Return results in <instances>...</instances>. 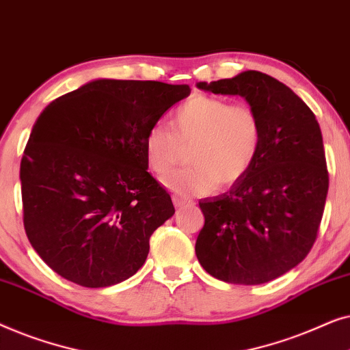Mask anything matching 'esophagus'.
Here are the masks:
<instances>
[{"mask_svg":"<svg viewBox=\"0 0 350 350\" xmlns=\"http://www.w3.org/2000/svg\"><path fill=\"white\" fill-rule=\"evenodd\" d=\"M174 204H175L176 208H181V207H183V205L186 204V200L178 198V196H174Z\"/></svg>","mask_w":350,"mask_h":350,"instance_id":"obj_1","label":"esophagus"}]
</instances>
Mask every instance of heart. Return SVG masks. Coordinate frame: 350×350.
<instances>
[{
  "label": "heart",
  "instance_id": "b5f03b06",
  "mask_svg": "<svg viewBox=\"0 0 350 350\" xmlns=\"http://www.w3.org/2000/svg\"><path fill=\"white\" fill-rule=\"evenodd\" d=\"M172 131L156 124L145 137L150 169L165 175L178 164L189 146V167L162 180L181 196L210 193L215 186L229 188L248 174L262 145L260 113L248 103L196 94L172 114Z\"/></svg>",
  "mask_w": 350,
  "mask_h": 350
}]
</instances>
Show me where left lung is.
Wrapping results in <instances>:
<instances>
[{"label": "left lung", "instance_id": "left-lung-1", "mask_svg": "<svg viewBox=\"0 0 350 350\" xmlns=\"http://www.w3.org/2000/svg\"><path fill=\"white\" fill-rule=\"evenodd\" d=\"M198 88L245 98L261 116L262 145L228 193L199 200L196 255L215 279L266 284L298 266L317 239L329 183L320 126L293 90L261 71Z\"/></svg>", "mask_w": 350, "mask_h": 350}]
</instances>
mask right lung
Wrapping results in <instances>:
<instances>
[{"label":"right lung","instance_id":"obj_1","mask_svg":"<svg viewBox=\"0 0 350 350\" xmlns=\"http://www.w3.org/2000/svg\"><path fill=\"white\" fill-rule=\"evenodd\" d=\"M189 85L98 79L40 114L21 162L23 226L52 271L88 288L132 277L175 213L145 137Z\"/></svg>","mask_w":350,"mask_h":350}]
</instances>
